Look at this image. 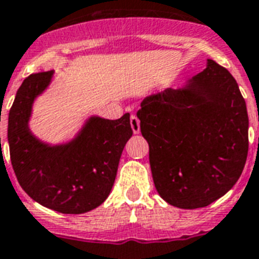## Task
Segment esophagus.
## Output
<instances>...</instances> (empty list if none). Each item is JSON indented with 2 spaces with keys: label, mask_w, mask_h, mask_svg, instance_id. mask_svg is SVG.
<instances>
[{
  "label": "esophagus",
  "mask_w": 259,
  "mask_h": 259,
  "mask_svg": "<svg viewBox=\"0 0 259 259\" xmlns=\"http://www.w3.org/2000/svg\"><path fill=\"white\" fill-rule=\"evenodd\" d=\"M130 123H131V128L132 131H134V134L138 135L139 132H140V120L138 119V116L132 115L131 119H130Z\"/></svg>",
  "instance_id": "1"
}]
</instances>
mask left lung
<instances>
[{"label": "left lung", "mask_w": 259, "mask_h": 259, "mask_svg": "<svg viewBox=\"0 0 259 259\" xmlns=\"http://www.w3.org/2000/svg\"><path fill=\"white\" fill-rule=\"evenodd\" d=\"M138 117L149 145L156 191L180 209L204 208L240 179L249 117L236 79L208 59L179 89L145 96Z\"/></svg>", "instance_id": "left-lung-1"}]
</instances>
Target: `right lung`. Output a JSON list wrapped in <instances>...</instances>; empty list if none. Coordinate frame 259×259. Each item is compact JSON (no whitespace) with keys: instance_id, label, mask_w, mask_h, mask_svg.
Listing matches in <instances>:
<instances>
[{"instance_id":"obj_1","label":"right lung","mask_w":259,"mask_h":259,"mask_svg":"<svg viewBox=\"0 0 259 259\" xmlns=\"http://www.w3.org/2000/svg\"><path fill=\"white\" fill-rule=\"evenodd\" d=\"M53 76L54 71L33 74L17 91L8 121L10 160L19 185L34 201L80 214L103 204L114 187L121 152L132 136L130 114L116 120L91 115L67 142H44L33 134L30 120Z\"/></svg>"}]
</instances>
